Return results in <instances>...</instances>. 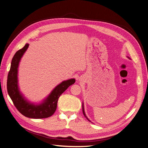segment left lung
Wrapping results in <instances>:
<instances>
[{"mask_svg":"<svg viewBox=\"0 0 148 148\" xmlns=\"http://www.w3.org/2000/svg\"><path fill=\"white\" fill-rule=\"evenodd\" d=\"M129 58V57H128ZM82 112H83V114H84V115L85 116V117L86 118V119H87L89 121H90L89 119H88V118H87V117H86V115H85V111H84V105H83V103H82ZM90 122H91V121H90Z\"/></svg>","mask_w":148,"mask_h":148,"instance_id":"1","label":"left lung"}]
</instances>
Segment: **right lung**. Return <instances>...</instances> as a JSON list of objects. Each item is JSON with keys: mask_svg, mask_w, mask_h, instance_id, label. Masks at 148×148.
<instances>
[{"mask_svg": "<svg viewBox=\"0 0 148 148\" xmlns=\"http://www.w3.org/2000/svg\"><path fill=\"white\" fill-rule=\"evenodd\" d=\"M28 43L16 51L14 56L7 79V90L14 106L24 116L34 119L48 118L57 109L59 97L68 87L75 82V79L62 82L52 91L48 96L39 105H34L26 100L21 94L18 85V68L20 60L29 47Z\"/></svg>", "mask_w": 148, "mask_h": 148, "instance_id": "add662e5", "label": "right lung"}]
</instances>
